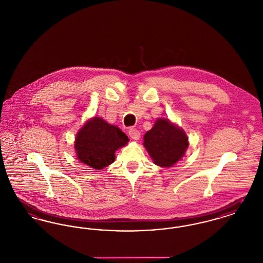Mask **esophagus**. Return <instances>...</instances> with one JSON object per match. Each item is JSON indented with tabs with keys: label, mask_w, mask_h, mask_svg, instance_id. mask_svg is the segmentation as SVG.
I'll use <instances>...</instances> for the list:
<instances>
[{
	"label": "esophagus",
	"mask_w": 263,
	"mask_h": 263,
	"mask_svg": "<svg viewBox=\"0 0 263 263\" xmlns=\"http://www.w3.org/2000/svg\"><path fill=\"white\" fill-rule=\"evenodd\" d=\"M140 132L138 131L137 129H134V128H131L130 130H129V136L132 138L133 140H139V138H140Z\"/></svg>",
	"instance_id": "34e87169"
}]
</instances>
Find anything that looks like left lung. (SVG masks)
Segmentation results:
<instances>
[{
    "label": "left lung",
    "mask_w": 263,
    "mask_h": 263,
    "mask_svg": "<svg viewBox=\"0 0 263 263\" xmlns=\"http://www.w3.org/2000/svg\"><path fill=\"white\" fill-rule=\"evenodd\" d=\"M144 146L155 164L173 166L183 158L188 147L185 132L168 119L159 118L144 136Z\"/></svg>",
    "instance_id": "8db88e82"
}]
</instances>
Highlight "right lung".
I'll return each mask as SVG.
<instances>
[{
    "mask_svg": "<svg viewBox=\"0 0 263 263\" xmlns=\"http://www.w3.org/2000/svg\"><path fill=\"white\" fill-rule=\"evenodd\" d=\"M129 139L116 126L100 117H93L83 126L75 141L77 158L80 162L100 171L115 160V151L127 145Z\"/></svg>",
    "mask_w": 263,
    "mask_h": 263,
    "instance_id": "1",
    "label": "right lung"
}]
</instances>
